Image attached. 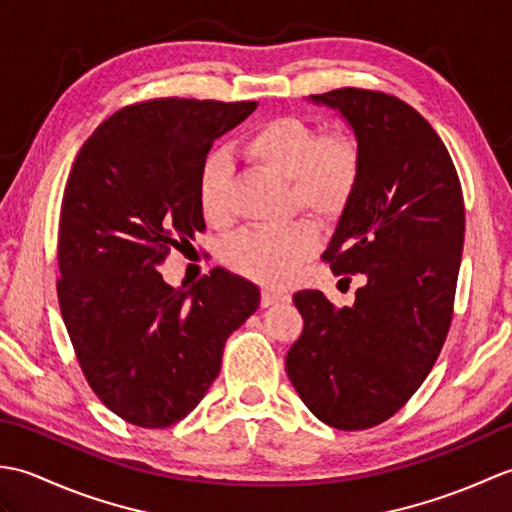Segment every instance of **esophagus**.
<instances>
[{"label":"esophagus","mask_w":512,"mask_h":512,"mask_svg":"<svg viewBox=\"0 0 512 512\" xmlns=\"http://www.w3.org/2000/svg\"><path fill=\"white\" fill-rule=\"evenodd\" d=\"M281 299H284V290H279V288H264L262 290V306L264 308L275 306V303Z\"/></svg>","instance_id":"34e87169"}]
</instances>
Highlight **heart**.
<instances>
[{"label": "heart", "instance_id": "b5f03b06", "mask_svg": "<svg viewBox=\"0 0 512 512\" xmlns=\"http://www.w3.org/2000/svg\"><path fill=\"white\" fill-rule=\"evenodd\" d=\"M242 154L264 169L288 178L292 200L301 209L334 220L358 191L363 156L345 132L319 134L312 123L297 116H273L257 123L239 143ZM231 165L220 154L200 167L198 204L206 222L228 220ZM317 248V231L306 220L284 226L248 228L224 246V262L250 279L277 284L290 277Z\"/></svg>", "mask_w": 512, "mask_h": 512}]
</instances>
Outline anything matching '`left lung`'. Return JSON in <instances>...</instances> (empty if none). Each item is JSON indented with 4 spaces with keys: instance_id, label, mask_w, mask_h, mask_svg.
Listing matches in <instances>:
<instances>
[{
    "instance_id": "8db88e82",
    "label": "left lung",
    "mask_w": 512,
    "mask_h": 512,
    "mask_svg": "<svg viewBox=\"0 0 512 512\" xmlns=\"http://www.w3.org/2000/svg\"><path fill=\"white\" fill-rule=\"evenodd\" d=\"M312 103L339 110L363 156L358 191L323 259L334 275L363 273L367 284L350 308H334L321 290L292 297L303 332L286 372L321 422L369 429L416 394L447 339L464 198L447 147L405 101L341 88Z\"/></svg>"
}]
</instances>
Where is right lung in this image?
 I'll return each mask as SVG.
<instances>
[{"mask_svg":"<svg viewBox=\"0 0 512 512\" xmlns=\"http://www.w3.org/2000/svg\"><path fill=\"white\" fill-rule=\"evenodd\" d=\"M255 101L154 99L123 107L85 140L59 220V308L85 378L116 416L165 429L198 407L224 343L259 306L248 279L213 268L165 284L171 248L204 231L200 167Z\"/></svg>","mask_w":512,"mask_h":512,"instance_id":"add662e5","label":"right lung"}]
</instances>
